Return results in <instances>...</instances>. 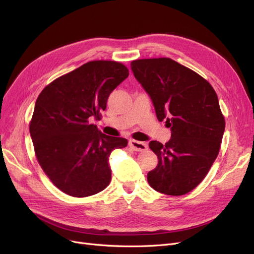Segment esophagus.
Returning <instances> with one entry per match:
<instances>
[{"label":"esophagus","instance_id":"1","mask_svg":"<svg viewBox=\"0 0 254 254\" xmlns=\"http://www.w3.org/2000/svg\"><path fill=\"white\" fill-rule=\"evenodd\" d=\"M129 146L135 151H144L147 149L148 145L144 143V142H139V141H134V140H130L129 141Z\"/></svg>","mask_w":254,"mask_h":254}]
</instances>
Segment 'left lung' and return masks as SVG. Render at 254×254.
<instances>
[{
	"label": "left lung",
	"instance_id": "left-lung-1",
	"mask_svg": "<svg viewBox=\"0 0 254 254\" xmlns=\"http://www.w3.org/2000/svg\"><path fill=\"white\" fill-rule=\"evenodd\" d=\"M130 65L150 96L158 121H166L172 131L165 145L149 142L159 162L147 181L162 194H187L203 180L218 156L225 119L216 92L200 75L171 58L134 60Z\"/></svg>",
	"mask_w": 254,
	"mask_h": 254
}]
</instances>
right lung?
Here are the masks:
<instances>
[{
    "mask_svg": "<svg viewBox=\"0 0 254 254\" xmlns=\"http://www.w3.org/2000/svg\"><path fill=\"white\" fill-rule=\"evenodd\" d=\"M129 75L115 61H90L51 82L38 96L29 132L38 162L51 181L73 197L109 186L112 150L124 137L102 133L92 121L106 109L111 92Z\"/></svg>",
    "mask_w": 254,
    "mask_h": 254,
    "instance_id": "add662e5",
    "label": "right lung"
}]
</instances>
